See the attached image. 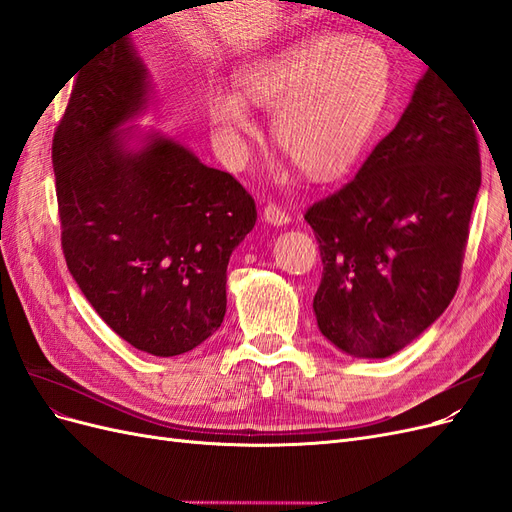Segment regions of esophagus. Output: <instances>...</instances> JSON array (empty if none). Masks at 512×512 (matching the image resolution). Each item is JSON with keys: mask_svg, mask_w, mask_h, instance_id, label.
I'll use <instances>...</instances> for the list:
<instances>
[{"mask_svg": "<svg viewBox=\"0 0 512 512\" xmlns=\"http://www.w3.org/2000/svg\"><path fill=\"white\" fill-rule=\"evenodd\" d=\"M262 218H265V222H269L273 226H282V224H288L290 215L280 205L269 203V205H265V211H262Z\"/></svg>", "mask_w": 512, "mask_h": 512, "instance_id": "1", "label": "esophagus"}]
</instances>
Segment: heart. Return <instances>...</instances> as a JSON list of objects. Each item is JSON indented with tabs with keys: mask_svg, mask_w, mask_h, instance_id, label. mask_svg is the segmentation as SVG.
<instances>
[{
	"mask_svg": "<svg viewBox=\"0 0 512 512\" xmlns=\"http://www.w3.org/2000/svg\"><path fill=\"white\" fill-rule=\"evenodd\" d=\"M391 89L382 46L339 34L312 36L239 76V91L215 89L209 115L235 136L252 128L242 100L273 108L271 132L284 158L309 177H335L359 158Z\"/></svg>",
	"mask_w": 512,
	"mask_h": 512,
	"instance_id": "obj_1",
	"label": "heart"
}]
</instances>
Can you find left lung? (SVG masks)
Masks as SVG:
<instances>
[{
	"instance_id": "obj_1",
	"label": "left lung",
	"mask_w": 512,
	"mask_h": 512,
	"mask_svg": "<svg viewBox=\"0 0 512 512\" xmlns=\"http://www.w3.org/2000/svg\"><path fill=\"white\" fill-rule=\"evenodd\" d=\"M478 123L425 72L391 134L305 211L322 258L314 312L339 350L382 359L453 301L480 188Z\"/></svg>"
}]
</instances>
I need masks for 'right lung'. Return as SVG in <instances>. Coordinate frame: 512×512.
Segmentation results:
<instances>
[{"label":"right lung","mask_w":512,"mask_h":512,"mask_svg":"<svg viewBox=\"0 0 512 512\" xmlns=\"http://www.w3.org/2000/svg\"><path fill=\"white\" fill-rule=\"evenodd\" d=\"M147 91L128 34L76 72L53 136L61 250L108 327L138 350L175 356L220 329L226 267L256 224V203L168 138L123 149L117 128Z\"/></svg>","instance_id":"1"}]
</instances>
